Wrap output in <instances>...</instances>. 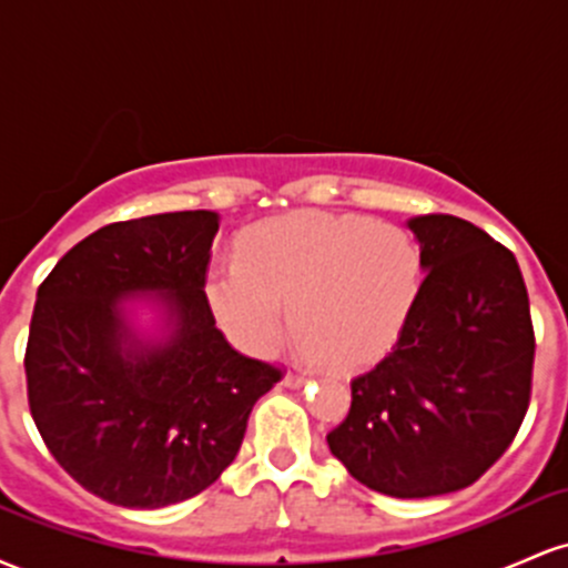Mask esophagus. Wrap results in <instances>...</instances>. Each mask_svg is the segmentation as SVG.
<instances>
[{
  "label": "esophagus",
  "mask_w": 568,
  "mask_h": 568,
  "mask_svg": "<svg viewBox=\"0 0 568 568\" xmlns=\"http://www.w3.org/2000/svg\"><path fill=\"white\" fill-rule=\"evenodd\" d=\"M283 384L285 387H302V384H306V376L298 374V371H288V374L283 376Z\"/></svg>",
  "instance_id": "1"
}]
</instances>
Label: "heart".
<instances>
[{
  "mask_svg": "<svg viewBox=\"0 0 568 568\" xmlns=\"http://www.w3.org/2000/svg\"><path fill=\"white\" fill-rule=\"evenodd\" d=\"M425 285V256L403 226L306 211L266 221L243 258H216L205 298L224 334L272 355L296 323L302 342L336 368L379 361L395 347Z\"/></svg>",
  "mask_w": 568,
  "mask_h": 568,
  "instance_id": "1",
  "label": "heart"
}]
</instances>
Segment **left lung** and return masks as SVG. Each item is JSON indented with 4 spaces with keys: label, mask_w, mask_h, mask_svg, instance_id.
I'll list each match as a JSON object with an SVG mask.
<instances>
[{
    "label": "left lung",
    "mask_w": 568,
    "mask_h": 568,
    "mask_svg": "<svg viewBox=\"0 0 568 568\" xmlns=\"http://www.w3.org/2000/svg\"><path fill=\"white\" fill-rule=\"evenodd\" d=\"M425 256L419 302L393 352L352 379L331 454L397 499L459 491L507 452L531 397L529 293L505 245L465 219L408 221Z\"/></svg>",
    "instance_id": "1"
}]
</instances>
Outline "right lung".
Returning <instances> with one entry per match:
<instances>
[{"label":"right lung","instance_id":"add662e5","mask_svg":"<svg viewBox=\"0 0 568 568\" xmlns=\"http://www.w3.org/2000/svg\"><path fill=\"white\" fill-rule=\"evenodd\" d=\"M219 213L116 221L77 243L37 291L26 344L29 408L44 446L82 488L133 510L216 484L253 403L283 371L230 347L205 298ZM161 312L154 337L129 317Z\"/></svg>","mask_w":568,"mask_h":568}]
</instances>
